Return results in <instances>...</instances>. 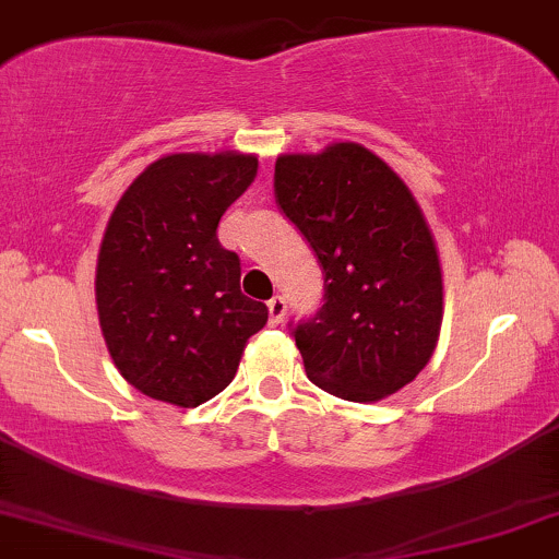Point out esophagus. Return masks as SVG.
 Instances as JSON below:
<instances>
[{
    "label": "esophagus",
    "mask_w": 559,
    "mask_h": 559,
    "mask_svg": "<svg viewBox=\"0 0 559 559\" xmlns=\"http://www.w3.org/2000/svg\"><path fill=\"white\" fill-rule=\"evenodd\" d=\"M267 312H271V323L273 325L284 323V318H286V299L284 297H273L271 301H267Z\"/></svg>",
    "instance_id": "34e87169"
}]
</instances>
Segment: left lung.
Listing matches in <instances>:
<instances>
[{"instance_id":"obj_1","label":"left lung","mask_w":559,"mask_h":559,"mask_svg":"<svg viewBox=\"0 0 559 559\" xmlns=\"http://www.w3.org/2000/svg\"><path fill=\"white\" fill-rule=\"evenodd\" d=\"M275 204L316 252L323 305L288 323L305 373L349 402L394 394L431 360L441 267L402 178L360 144L275 159Z\"/></svg>"}]
</instances>
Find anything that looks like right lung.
Returning a JSON list of instances; mask_svg holds the SVG:
<instances>
[{"label":"right lung","instance_id":"obj_1","mask_svg":"<svg viewBox=\"0 0 559 559\" xmlns=\"http://www.w3.org/2000/svg\"><path fill=\"white\" fill-rule=\"evenodd\" d=\"M258 157L170 155L128 186L96 262V307L115 368L152 400L197 407L234 381L267 307L241 294V262L217 223Z\"/></svg>","mask_w":559,"mask_h":559}]
</instances>
